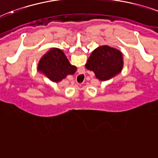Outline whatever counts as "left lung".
Here are the masks:
<instances>
[{
	"mask_svg": "<svg viewBox=\"0 0 158 158\" xmlns=\"http://www.w3.org/2000/svg\"><path fill=\"white\" fill-rule=\"evenodd\" d=\"M123 66L122 53L118 50L102 45L95 49L90 55L85 67L93 71L101 81L108 80L122 71Z\"/></svg>",
	"mask_w": 158,
	"mask_h": 158,
	"instance_id": "1",
	"label": "left lung"
}]
</instances>
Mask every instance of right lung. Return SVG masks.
I'll return each instance as SVG.
<instances>
[{
  "label": "right lung",
  "mask_w": 158,
  "mask_h": 158,
  "mask_svg": "<svg viewBox=\"0 0 158 158\" xmlns=\"http://www.w3.org/2000/svg\"><path fill=\"white\" fill-rule=\"evenodd\" d=\"M77 68L71 65L65 55L60 49L53 48L42 56L38 70L53 82H60L69 74H74Z\"/></svg>",
  "instance_id": "1"
}]
</instances>
